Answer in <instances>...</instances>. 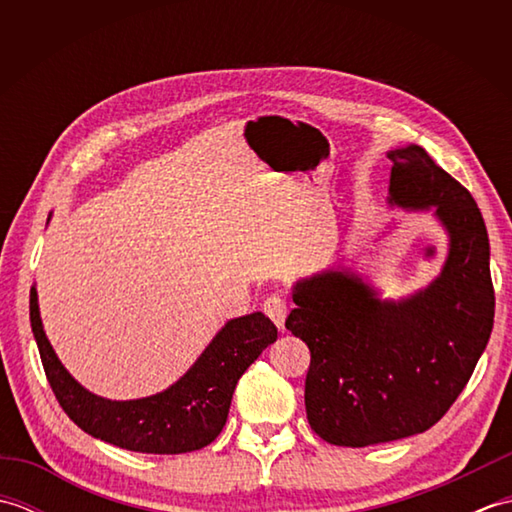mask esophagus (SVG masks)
Wrapping results in <instances>:
<instances>
[{"label":"esophagus","instance_id":"34e87169","mask_svg":"<svg viewBox=\"0 0 512 512\" xmlns=\"http://www.w3.org/2000/svg\"><path fill=\"white\" fill-rule=\"evenodd\" d=\"M264 312L268 314L270 321H273L279 330H284V323H286V317H288V303H286L284 297H281V295L266 297Z\"/></svg>","mask_w":512,"mask_h":512}]
</instances>
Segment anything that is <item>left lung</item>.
I'll return each mask as SVG.
<instances>
[{"label": "left lung", "instance_id": "8db88e82", "mask_svg": "<svg viewBox=\"0 0 512 512\" xmlns=\"http://www.w3.org/2000/svg\"><path fill=\"white\" fill-rule=\"evenodd\" d=\"M387 156L389 202L436 206L451 246L440 277L398 303L332 270L295 286L286 328L310 347L308 422L336 447L431 429L469 383L493 330L491 248L473 195L418 145Z\"/></svg>", "mask_w": 512, "mask_h": 512}]
</instances>
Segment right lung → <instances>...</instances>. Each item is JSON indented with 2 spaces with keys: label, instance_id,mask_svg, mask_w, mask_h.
Returning <instances> with one entry per match:
<instances>
[{
  "label": "right lung",
  "instance_id": "1",
  "mask_svg": "<svg viewBox=\"0 0 512 512\" xmlns=\"http://www.w3.org/2000/svg\"><path fill=\"white\" fill-rule=\"evenodd\" d=\"M30 325L48 383L61 409L85 433L136 453L176 455L211 444L224 429L237 380L277 341L262 312L228 321L176 385L140 400H105L65 372L43 332L37 290H30Z\"/></svg>",
  "mask_w": 512,
  "mask_h": 512
}]
</instances>
